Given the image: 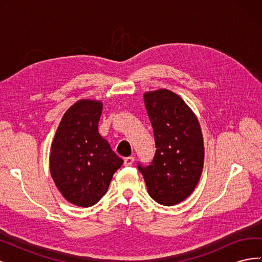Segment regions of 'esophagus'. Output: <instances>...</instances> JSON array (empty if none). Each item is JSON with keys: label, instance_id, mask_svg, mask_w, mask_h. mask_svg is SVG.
I'll use <instances>...</instances> for the list:
<instances>
[{"label": "esophagus", "instance_id": "esophagus-1", "mask_svg": "<svg viewBox=\"0 0 262 262\" xmlns=\"http://www.w3.org/2000/svg\"><path fill=\"white\" fill-rule=\"evenodd\" d=\"M133 162H134V157H132V156L125 157L124 160H123V164H124V166H131V165L133 164Z\"/></svg>", "mask_w": 262, "mask_h": 262}]
</instances>
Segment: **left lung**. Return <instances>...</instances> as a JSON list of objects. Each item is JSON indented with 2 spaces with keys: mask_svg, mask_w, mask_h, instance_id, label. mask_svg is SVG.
<instances>
[{
  "mask_svg": "<svg viewBox=\"0 0 262 262\" xmlns=\"http://www.w3.org/2000/svg\"><path fill=\"white\" fill-rule=\"evenodd\" d=\"M144 104L156 150L152 163H138V168L153 200L175 205L191 194L201 176L204 146L200 124L186 102L168 90L145 93Z\"/></svg>",
  "mask_w": 262,
  "mask_h": 262,
  "instance_id": "left-lung-1",
  "label": "left lung"
}]
</instances>
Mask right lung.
I'll return each mask as SVG.
<instances>
[{"label":"right lung","mask_w":262,"mask_h":262,"mask_svg":"<svg viewBox=\"0 0 262 262\" xmlns=\"http://www.w3.org/2000/svg\"><path fill=\"white\" fill-rule=\"evenodd\" d=\"M102 104L82 99L70 107L55 132L50 172L66 199L82 208L92 207L107 192L123 161L98 133Z\"/></svg>","instance_id":"right-lung-1"}]
</instances>
